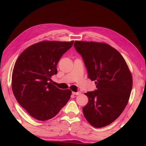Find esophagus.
<instances>
[{
  "label": "esophagus",
  "mask_w": 146,
  "mask_h": 146,
  "mask_svg": "<svg viewBox=\"0 0 146 146\" xmlns=\"http://www.w3.org/2000/svg\"><path fill=\"white\" fill-rule=\"evenodd\" d=\"M80 94H81V92H72V94L73 95H78Z\"/></svg>",
  "instance_id": "esophagus-1"
}]
</instances>
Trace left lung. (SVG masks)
<instances>
[{"instance_id": "left-lung-1", "label": "left lung", "mask_w": 146, "mask_h": 146, "mask_svg": "<svg viewBox=\"0 0 146 146\" xmlns=\"http://www.w3.org/2000/svg\"><path fill=\"white\" fill-rule=\"evenodd\" d=\"M74 46L97 87L85 94L88 102L83 107V114L92 126L103 127L115 120L127 104L132 88L131 73L120 52L106 43L76 41Z\"/></svg>"}]
</instances>
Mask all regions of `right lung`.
<instances>
[{
	"instance_id": "add662e5",
	"label": "right lung",
	"mask_w": 146,
	"mask_h": 146,
	"mask_svg": "<svg viewBox=\"0 0 146 146\" xmlns=\"http://www.w3.org/2000/svg\"><path fill=\"white\" fill-rule=\"evenodd\" d=\"M70 42L43 41L26 48L18 57L12 75V89L19 104L35 119H52L70 100L71 91L54 85L57 64L73 46Z\"/></svg>"
}]
</instances>
